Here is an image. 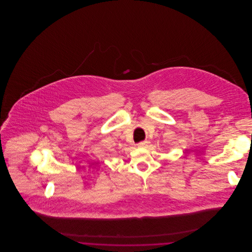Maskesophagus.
I'll use <instances>...</instances> for the list:
<instances>
[{"instance_id": "obj_1", "label": "esophagus", "mask_w": 252, "mask_h": 252, "mask_svg": "<svg viewBox=\"0 0 252 252\" xmlns=\"http://www.w3.org/2000/svg\"><path fill=\"white\" fill-rule=\"evenodd\" d=\"M147 144H148L147 142H141V143H139L137 145H138V147H142V148H144V147H146Z\"/></svg>"}]
</instances>
